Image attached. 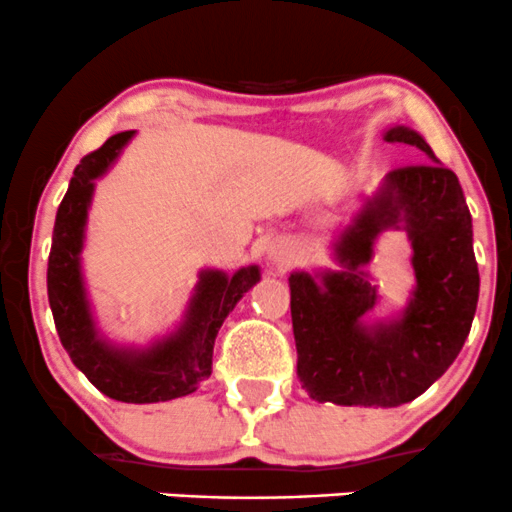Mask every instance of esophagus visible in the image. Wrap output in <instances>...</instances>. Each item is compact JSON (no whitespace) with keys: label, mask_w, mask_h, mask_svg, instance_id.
Returning a JSON list of instances; mask_svg holds the SVG:
<instances>
[{"label":"esophagus","mask_w":512,"mask_h":512,"mask_svg":"<svg viewBox=\"0 0 512 512\" xmlns=\"http://www.w3.org/2000/svg\"><path fill=\"white\" fill-rule=\"evenodd\" d=\"M267 260L272 262V265H277V267L289 265V262H291V245L284 243V240H277V243H272V245H269V250H267Z\"/></svg>","instance_id":"1"}]
</instances>
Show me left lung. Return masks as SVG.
I'll return each instance as SVG.
<instances>
[{"label":"left lung","mask_w":512,"mask_h":512,"mask_svg":"<svg viewBox=\"0 0 512 512\" xmlns=\"http://www.w3.org/2000/svg\"><path fill=\"white\" fill-rule=\"evenodd\" d=\"M425 157L384 177L333 238L338 269L289 277L299 379L316 401L393 408L428 391L462 350L479 301L474 230L457 174L408 126L384 131ZM389 229L407 233L414 289L407 306L380 313L368 269Z\"/></svg>","instance_id":"obj_1"}]
</instances>
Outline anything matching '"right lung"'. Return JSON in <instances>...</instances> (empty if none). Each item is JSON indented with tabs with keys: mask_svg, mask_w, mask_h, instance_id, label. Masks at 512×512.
Returning a JSON list of instances; mask_svg holds the SVG:
<instances>
[{
	"mask_svg": "<svg viewBox=\"0 0 512 512\" xmlns=\"http://www.w3.org/2000/svg\"><path fill=\"white\" fill-rule=\"evenodd\" d=\"M136 131L116 133L99 150L82 157L55 216L48 257V301L60 342L72 364L104 396L123 403H157L187 396L211 376L213 342L228 313L260 282L257 265L228 274L201 269L179 323L145 345L116 342L101 333L87 282L82 250L97 179L116 165Z\"/></svg>",
	"mask_w": 512,
	"mask_h": 512,
	"instance_id": "1",
	"label": "right lung"
}]
</instances>
